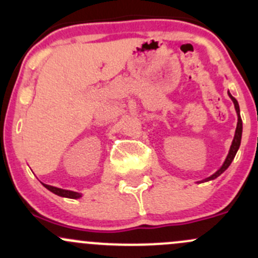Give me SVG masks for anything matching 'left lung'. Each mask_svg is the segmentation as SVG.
<instances>
[{
    "label": "left lung",
    "instance_id": "obj_1",
    "mask_svg": "<svg viewBox=\"0 0 258 258\" xmlns=\"http://www.w3.org/2000/svg\"><path fill=\"white\" fill-rule=\"evenodd\" d=\"M228 96L231 97V100L233 101V105H235V108H236V112L238 114V121H237V127H236V132H235V137H233V141H232V145H231V148H230V152H228L227 157H226V161L223 162L222 167L220 168V170L217 171L216 173H213L211 177H209L207 179H205V181H210V179H213L216 177H218V176L221 175V173L223 172V171L226 170V168L228 167V166L231 165V162H232V160L235 158L236 153H237V150L238 147H240L241 145V137H242V119H241V116H240V106H238V102L237 100H236L235 97H233L232 95H231L230 92H228Z\"/></svg>",
    "mask_w": 258,
    "mask_h": 258
}]
</instances>
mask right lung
Returning <instances> with one entry per match:
<instances>
[{
	"label": "right lung",
	"mask_w": 258,
	"mask_h": 258,
	"mask_svg": "<svg viewBox=\"0 0 258 258\" xmlns=\"http://www.w3.org/2000/svg\"><path fill=\"white\" fill-rule=\"evenodd\" d=\"M43 186H45L47 189H49L51 192H53L54 195H58V196L67 197V199H80V197H81V194H77V192L69 191V189L57 188V187L49 186V184H45V183H43Z\"/></svg>",
	"instance_id": "add662e5"
}]
</instances>
